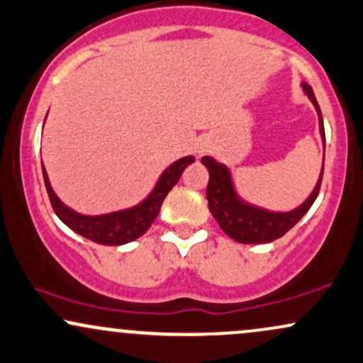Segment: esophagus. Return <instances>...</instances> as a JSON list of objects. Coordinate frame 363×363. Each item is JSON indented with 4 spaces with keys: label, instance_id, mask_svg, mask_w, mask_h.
<instances>
[{
    "label": "esophagus",
    "instance_id": "obj_1",
    "mask_svg": "<svg viewBox=\"0 0 363 363\" xmlns=\"http://www.w3.org/2000/svg\"><path fill=\"white\" fill-rule=\"evenodd\" d=\"M201 152H203V150H199V154H201Z\"/></svg>",
    "mask_w": 363,
    "mask_h": 363
}]
</instances>
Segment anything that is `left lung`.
Wrapping results in <instances>:
<instances>
[{
  "instance_id": "left-lung-1",
  "label": "left lung",
  "mask_w": 363,
  "mask_h": 363,
  "mask_svg": "<svg viewBox=\"0 0 363 363\" xmlns=\"http://www.w3.org/2000/svg\"><path fill=\"white\" fill-rule=\"evenodd\" d=\"M303 89L309 98V101L316 108L318 118H320V133L323 138V147H325V126H323L320 104H318L316 98H314L311 86L303 82ZM201 164L206 165L209 172V182L206 187L209 211H211L213 218L218 221L220 228L230 238H233L235 242L240 243H269L281 238L282 235H286L292 226L298 223L301 218L306 215L308 209L313 206L314 199L318 198V193H320L323 169H325V160H323L320 179H318L313 193L309 194V198L301 206L292 209V211L277 213L253 206V204L240 198L237 191H235L230 169L226 165L216 162L213 157H203Z\"/></svg>"
}]
</instances>
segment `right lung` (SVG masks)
<instances>
[{"label": "right lung", "mask_w": 363, "mask_h": 363, "mask_svg": "<svg viewBox=\"0 0 363 363\" xmlns=\"http://www.w3.org/2000/svg\"><path fill=\"white\" fill-rule=\"evenodd\" d=\"M193 162L194 157L187 155L176 160L174 164H170L162 172V176L159 177L152 193L142 203L135 204V206L128 209H120V211L96 216L81 215V213L69 208L67 204H64L59 199V196L54 193V189H52L49 176H47V170L43 167V164L42 174L52 208H54L55 215L60 218L62 223L67 225L76 233H79L81 237L93 240V242L99 243V245H125V243L140 238L150 228V225L154 223L157 215H159L165 196L177 184L182 170Z\"/></svg>", "instance_id": "right-lung-1"}]
</instances>
